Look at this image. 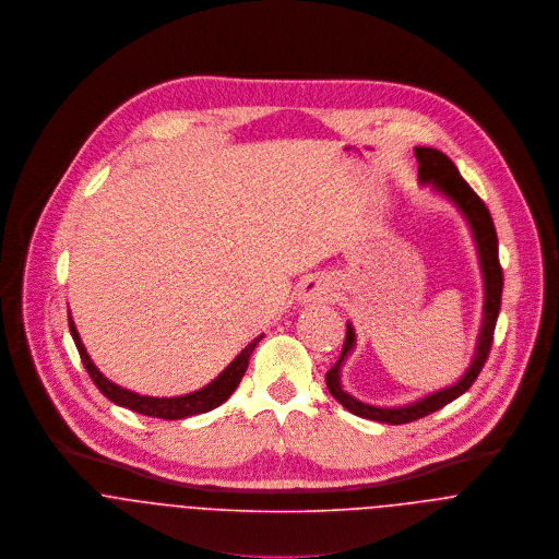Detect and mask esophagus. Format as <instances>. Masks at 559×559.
I'll return each instance as SVG.
<instances>
[{
	"label": "esophagus",
	"mask_w": 559,
	"mask_h": 559,
	"mask_svg": "<svg viewBox=\"0 0 559 559\" xmlns=\"http://www.w3.org/2000/svg\"><path fill=\"white\" fill-rule=\"evenodd\" d=\"M331 286L322 280V277H308L301 282L299 290H297V299L301 304H308V306H317V304H324L331 299Z\"/></svg>",
	"instance_id": "obj_1"
}]
</instances>
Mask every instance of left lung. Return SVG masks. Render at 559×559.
I'll return each instance as SVG.
<instances>
[{
    "instance_id": "obj_1",
    "label": "left lung",
    "mask_w": 559,
    "mask_h": 559,
    "mask_svg": "<svg viewBox=\"0 0 559 559\" xmlns=\"http://www.w3.org/2000/svg\"><path fill=\"white\" fill-rule=\"evenodd\" d=\"M415 157L419 163V180L424 185H432L439 193L450 198L461 209V213L465 215V219L472 226L474 239L478 245L481 275H484V319H481V329H479L478 348H476V355H474V361H472L467 374L456 385H452L448 390H441L437 394H430L426 399L417 400V402L406 404V406H396V408L370 406L366 402L353 399L350 394H346L342 390V385H340V366H342L344 357L355 346L353 324L350 322L346 324V337H344L342 355L335 361V366L331 370H326V377H324L326 390L353 415L374 419V421H383V424H408V421H415L419 417H426V415L443 408L452 400L463 396L476 383V379H478V374L481 372L486 359H488L490 346H492V333H495V324H497V317H499L501 290H503V271H501V264H499L497 233H495V224H492V217H490L486 204L479 200L478 193L467 185V180L459 174V169H456L452 159L445 157L441 151H437V148H415Z\"/></svg>"
}]
</instances>
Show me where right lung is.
<instances>
[{"label": "right lung", "mask_w": 559, "mask_h": 559, "mask_svg": "<svg viewBox=\"0 0 559 559\" xmlns=\"http://www.w3.org/2000/svg\"><path fill=\"white\" fill-rule=\"evenodd\" d=\"M69 326H71V335L75 340V346L80 350L81 361H83L90 379L94 381V385L100 390V394L105 399L124 406V408H131L135 413L148 415V417H159V419H182V417L200 415V413H206V411H211V408H215L222 402L230 399L233 392L239 388L240 379H242V374H245V370L249 366V357H251L255 344L264 337V335H258L253 342H249L237 355V359L213 383H209L200 392H193V394H187V396H178V399H151V396H140L135 392L122 390L116 383L107 381L98 372V368L92 364L90 355L85 353V348L81 344L80 333L75 329V322L71 319V314H69Z\"/></svg>", "instance_id": "right-lung-1"}]
</instances>
